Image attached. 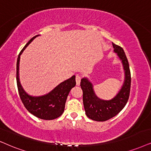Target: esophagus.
I'll return each instance as SVG.
<instances>
[{
	"mask_svg": "<svg viewBox=\"0 0 151 151\" xmlns=\"http://www.w3.org/2000/svg\"><path fill=\"white\" fill-rule=\"evenodd\" d=\"M81 76L77 75L76 76V83H77V85L79 86L80 84V82H81Z\"/></svg>",
	"mask_w": 151,
	"mask_h": 151,
	"instance_id": "1",
	"label": "esophagus"
}]
</instances>
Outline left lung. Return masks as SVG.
<instances>
[{"label": "left lung", "instance_id": "left-lung-1", "mask_svg": "<svg viewBox=\"0 0 151 151\" xmlns=\"http://www.w3.org/2000/svg\"><path fill=\"white\" fill-rule=\"evenodd\" d=\"M114 52L121 59L125 72V79L118 94L110 100L99 98L94 92L92 83L87 78L81 80L83 102L86 116L95 121H106L117 115L124 108L129 99L131 86V74L128 60L123 49L112 42Z\"/></svg>", "mask_w": 151, "mask_h": 151}]
</instances>
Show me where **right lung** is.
I'll return each instance as SVG.
<instances>
[{
	"label": "right lung",
	"instance_id": "right-lung-1",
	"mask_svg": "<svg viewBox=\"0 0 151 151\" xmlns=\"http://www.w3.org/2000/svg\"><path fill=\"white\" fill-rule=\"evenodd\" d=\"M37 35L28 41L19 54L17 62V83L19 94L23 104L26 109L36 117L43 120H53L58 118L63 113L65 102L70 90L75 86V76L63 81L53 88L51 92L42 96L34 97L27 94L23 88L19 81V70L20 56L28 45Z\"/></svg>",
	"mask_w": 151,
	"mask_h": 151
}]
</instances>
